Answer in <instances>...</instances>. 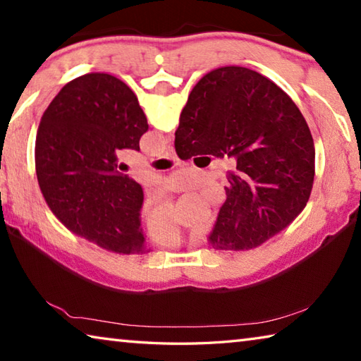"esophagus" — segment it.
<instances>
[{"mask_svg": "<svg viewBox=\"0 0 361 361\" xmlns=\"http://www.w3.org/2000/svg\"><path fill=\"white\" fill-rule=\"evenodd\" d=\"M164 157H166V159H176V152H175L173 146H169V149L164 152Z\"/></svg>", "mask_w": 361, "mask_h": 361, "instance_id": "obj_1", "label": "esophagus"}]
</instances>
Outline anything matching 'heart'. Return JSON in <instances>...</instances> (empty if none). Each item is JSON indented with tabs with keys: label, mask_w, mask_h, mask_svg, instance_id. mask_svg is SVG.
Masks as SVG:
<instances>
[{
	"label": "heart",
	"mask_w": 361,
	"mask_h": 361,
	"mask_svg": "<svg viewBox=\"0 0 361 361\" xmlns=\"http://www.w3.org/2000/svg\"><path fill=\"white\" fill-rule=\"evenodd\" d=\"M151 232H152V237H154L159 243H162V245H178L186 235L178 219H175V221H172L170 224L162 226V228L154 229Z\"/></svg>",
	"instance_id": "1"
}]
</instances>
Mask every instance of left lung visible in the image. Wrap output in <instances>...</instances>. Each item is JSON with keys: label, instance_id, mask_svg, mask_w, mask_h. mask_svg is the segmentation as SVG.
I'll use <instances>...</instances> for the list:
<instances>
[{"label": "left lung", "instance_id": "1", "mask_svg": "<svg viewBox=\"0 0 361 361\" xmlns=\"http://www.w3.org/2000/svg\"><path fill=\"white\" fill-rule=\"evenodd\" d=\"M148 121L121 79L90 73L70 81L42 114L36 176L49 209L75 234L116 253L146 252L143 189L121 172L118 149L140 151Z\"/></svg>", "mask_w": 361, "mask_h": 361}]
</instances>
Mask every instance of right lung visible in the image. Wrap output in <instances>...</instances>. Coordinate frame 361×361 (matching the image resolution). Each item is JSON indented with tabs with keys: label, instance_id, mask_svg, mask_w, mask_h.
Instances as JSON below:
<instances>
[{
	"label": "right lung",
	"instance_id": "obj_1",
	"mask_svg": "<svg viewBox=\"0 0 361 361\" xmlns=\"http://www.w3.org/2000/svg\"><path fill=\"white\" fill-rule=\"evenodd\" d=\"M175 149L180 159H237L209 235L216 250L261 245L302 212L312 191L315 149L307 122L279 85L243 66L213 70L195 84Z\"/></svg>",
	"mask_w": 361,
	"mask_h": 361
}]
</instances>
